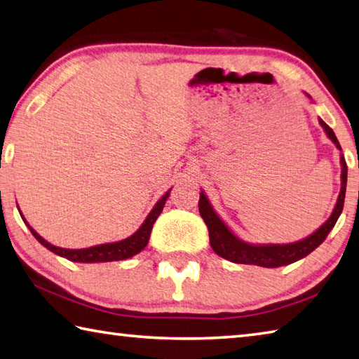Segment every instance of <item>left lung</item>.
Listing matches in <instances>:
<instances>
[{
    "label": "left lung",
    "instance_id": "8db88e82",
    "mask_svg": "<svg viewBox=\"0 0 359 359\" xmlns=\"http://www.w3.org/2000/svg\"><path fill=\"white\" fill-rule=\"evenodd\" d=\"M306 94V93H304ZM306 97L312 102L311 95L306 94ZM318 123L323 128V132L327 133L331 142L336 146V149L341 151V191L336 201V205L331 212L330 218L318 227L316 232H312L299 242L293 243H250L245 242L243 238H240L236 232H233L229 226H227L223 219L219 218V215L215 212L210 201H208L205 191L201 188L199 193V213L204 223L208 227V237H210L212 250L218 254L219 257L231 260L233 264H246V265H257L265 266V269H276V266L289 265L297 262V260L303 259L316 250L317 246H320L325 238L328 237V233L333 229L337 218L341 217L344 201H345V190H347V163L342 155V149L333 128H330L320 117H318Z\"/></svg>",
    "mask_w": 359,
    "mask_h": 359
}]
</instances>
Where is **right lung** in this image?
<instances>
[{
  "label": "right lung",
  "mask_w": 359,
  "mask_h": 359,
  "mask_svg": "<svg viewBox=\"0 0 359 359\" xmlns=\"http://www.w3.org/2000/svg\"><path fill=\"white\" fill-rule=\"evenodd\" d=\"M169 193H171V188H169V190L157 201V204L154 205L151 213L146 217L144 223H142L140 226V229L135 233H132L130 237L119 240V242L102 243V245H95V246H89V248H81V250H67V248H60V246L51 245L43 237L39 236V233L28 224V221L25 219L22 213L20 215L25 221V224L29 227L31 233L36 237L37 242L43 245L51 252L57 254V256L66 257L67 260H70V262H80V264L114 262V260H126L128 257H133L135 254H138L144 250L147 242H149V237H151L154 223L160 217L163 207H165V202L169 198Z\"/></svg>",
  "instance_id": "obj_1"
}]
</instances>
